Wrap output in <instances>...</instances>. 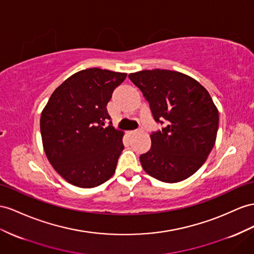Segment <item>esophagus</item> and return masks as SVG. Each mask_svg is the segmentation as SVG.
I'll return each mask as SVG.
<instances>
[{
  "label": "esophagus",
  "instance_id": "esophagus-1",
  "mask_svg": "<svg viewBox=\"0 0 254 254\" xmlns=\"http://www.w3.org/2000/svg\"><path fill=\"white\" fill-rule=\"evenodd\" d=\"M137 133H138L137 129H134V131H129V132H128L129 135H135V134H137Z\"/></svg>",
  "mask_w": 254,
  "mask_h": 254
}]
</instances>
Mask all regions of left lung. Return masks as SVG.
<instances>
[{
	"label": "left lung",
	"mask_w": 254,
	"mask_h": 254,
	"mask_svg": "<svg viewBox=\"0 0 254 254\" xmlns=\"http://www.w3.org/2000/svg\"><path fill=\"white\" fill-rule=\"evenodd\" d=\"M149 102L155 121L167 126L152 133L151 148L139 157L144 171L163 183H179L197 172L214 146L219 112L209 92L176 70L146 69L128 75Z\"/></svg>",
	"instance_id": "1"
}]
</instances>
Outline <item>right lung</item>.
Listing matches in <instances>:
<instances>
[{"label": "right lung", "instance_id": "1", "mask_svg": "<svg viewBox=\"0 0 254 254\" xmlns=\"http://www.w3.org/2000/svg\"><path fill=\"white\" fill-rule=\"evenodd\" d=\"M126 77L127 73L97 67L79 70L54 91L44 107V151L70 185L94 188L115 174L125 133L105 127L110 119L106 106Z\"/></svg>", "mask_w": 254, "mask_h": 254}]
</instances>
